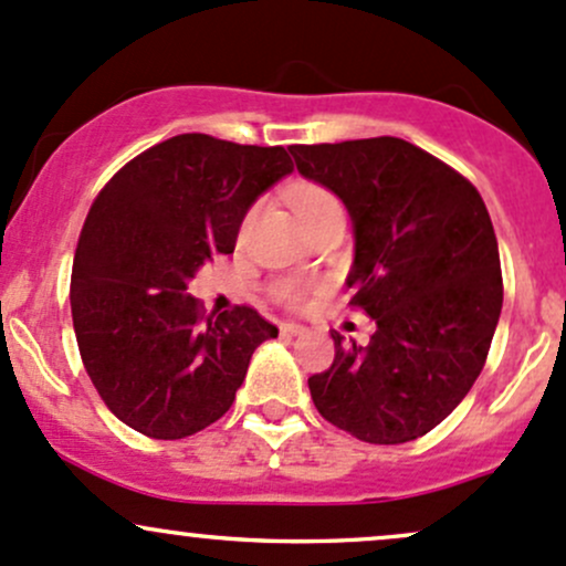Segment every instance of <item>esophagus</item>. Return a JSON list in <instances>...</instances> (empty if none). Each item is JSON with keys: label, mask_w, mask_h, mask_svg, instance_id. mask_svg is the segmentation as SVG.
Instances as JSON below:
<instances>
[{"label": "esophagus", "mask_w": 566, "mask_h": 566, "mask_svg": "<svg viewBox=\"0 0 566 566\" xmlns=\"http://www.w3.org/2000/svg\"><path fill=\"white\" fill-rule=\"evenodd\" d=\"M306 331H308V327L301 325V322H284V325H282L284 335H303Z\"/></svg>", "instance_id": "esophagus-1"}]
</instances>
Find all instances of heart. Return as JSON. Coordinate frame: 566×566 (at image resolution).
Instances as JSON below:
<instances>
[{
  "label": "heart",
  "mask_w": 566,
  "mask_h": 566,
  "mask_svg": "<svg viewBox=\"0 0 566 566\" xmlns=\"http://www.w3.org/2000/svg\"><path fill=\"white\" fill-rule=\"evenodd\" d=\"M293 201H295L297 214H301V217H308V214L319 212V209L333 207L335 198H333L331 192H327V190L316 188V185H301V188L295 190ZM276 295L282 297V301L295 303V306H297V303L306 301V295H303V290L297 287V284H282V287L276 290Z\"/></svg>",
  "instance_id": "heart-1"
}]
</instances>
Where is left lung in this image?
<instances>
[{
	"mask_svg": "<svg viewBox=\"0 0 566 566\" xmlns=\"http://www.w3.org/2000/svg\"><path fill=\"white\" fill-rule=\"evenodd\" d=\"M290 153L349 212V303L376 322L365 349L331 333V370L308 378L316 411L365 443L421 438L470 392L500 322L486 203L462 174L395 136Z\"/></svg>",
	"mask_w": 566,
	"mask_h": 566,
	"instance_id": "left-lung-1",
	"label": "left lung"
}]
</instances>
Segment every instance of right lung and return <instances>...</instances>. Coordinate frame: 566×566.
<instances>
[{
  "label": "right lung",
  "instance_id": "1",
  "mask_svg": "<svg viewBox=\"0 0 566 566\" xmlns=\"http://www.w3.org/2000/svg\"><path fill=\"white\" fill-rule=\"evenodd\" d=\"M293 174L284 147L179 134L136 155L93 201L72 265V322L93 387L123 424L179 440L233 406L279 331L254 308L203 319L185 293L233 252L252 203Z\"/></svg>",
  "mask_w": 566,
  "mask_h": 566
}]
</instances>
